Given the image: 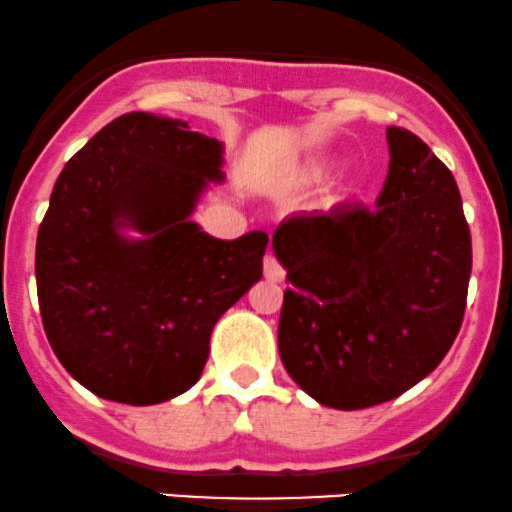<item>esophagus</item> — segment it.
<instances>
[{
	"mask_svg": "<svg viewBox=\"0 0 512 512\" xmlns=\"http://www.w3.org/2000/svg\"><path fill=\"white\" fill-rule=\"evenodd\" d=\"M263 275H266L268 282H282V280H285V270H282V266L277 263V258L273 254H268L266 261H263Z\"/></svg>",
	"mask_w": 512,
	"mask_h": 512,
	"instance_id": "34e87169",
	"label": "esophagus"
}]
</instances>
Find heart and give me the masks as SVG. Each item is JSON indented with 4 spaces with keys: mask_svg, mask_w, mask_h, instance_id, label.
<instances>
[{
    "mask_svg": "<svg viewBox=\"0 0 512 512\" xmlns=\"http://www.w3.org/2000/svg\"><path fill=\"white\" fill-rule=\"evenodd\" d=\"M334 166H337V161L330 159V156H315V159L306 161L304 168L299 170V182L301 185H315V182H323L327 175L332 173ZM358 192V182L356 180H346L339 185L337 192L332 194L330 204L337 206V204H344L346 199H351L353 194Z\"/></svg>",
    "mask_w": 512,
    "mask_h": 512,
    "instance_id": "b5f03b06",
    "label": "heart"
}]
</instances>
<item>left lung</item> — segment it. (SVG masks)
I'll use <instances>...</instances> for the list:
<instances>
[{"label":"left lung","instance_id":"8db88e82","mask_svg":"<svg viewBox=\"0 0 512 512\" xmlns=\"http://www.w3.org/2000/svg\"><path fill=\"white\" fill-rule=\"evenodd\" d=\"M375 208L294 216L273 235L287 270L277 346L289 377L323 406L391 401L441 363L460 330L470 227L451 170L410 130L387 128Z\"/></svg>","mask_w":512,"mask_h":512}]
</instances>
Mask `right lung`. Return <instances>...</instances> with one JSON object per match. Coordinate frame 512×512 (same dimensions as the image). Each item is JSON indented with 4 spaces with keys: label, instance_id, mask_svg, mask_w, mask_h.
<instances>
[{
    "label": "right lung",
    "instance_id": "right-lung-1",
    "mask_svg": "<svg viewBox=\"0 0 512 512\" xmlns=\"http://www.w3.org/2000/svg\"><path fill=\"white\" fill-rule=\"evenodd\" d=\"M220 168L223 142L132 111L61 170L37 232V299L56 358L92 394L151 406L187 391L218 318L261 280L266 232L225 242L192 220Z\"/></svg>",
    "mask_w": 512,
    "mask_h": 512
}]
</instances>
